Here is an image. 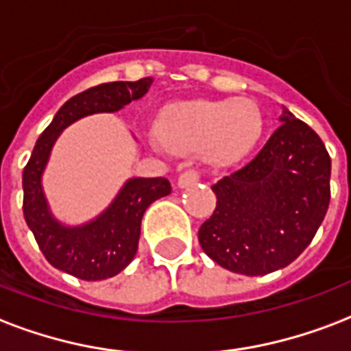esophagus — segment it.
<instances>
[{"label":"esophagus","mask_w":351,"mask_h":351,"mask_svg":"<svg viewBox=\"0 0 351 351\" xmlns=\"http://www.w3.org/2000/svg\"><path fill=\"white\" fill-rule=\"evenodd\" d=\"M199 180H200L199 171L187 169L178 176V182H176V184H178V187H187V186H191V184H197Z\"/></svg>","instance_id":"esophagus-1"}]
</instances>
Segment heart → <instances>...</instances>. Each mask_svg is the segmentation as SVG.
Listing matches in <instances>:
<instances>
[{
  "instance_id": "obj_1",
  "label": "heart",
  "mask_w": 351,
  "mask_h": 351,
  "mask_svg": "<svg viewBox=\"0 0 351 351\" xmlns=\"http://www.w3.org/2000/svg\"><path fill=\"white\" fill-rule=\"evenodd\" d=\"M158 132L173 151H204L211 162L230 164L256 145L261 116L248 99L184 101L162 112Z\"/></svg>"
}]
</instances>
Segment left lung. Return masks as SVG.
<instances>
[{
    "label": "left lung",
    "instance_id": "8db88e82",
    "mask_svg": "<svg viewBox=\"0 0 351 351\" xmlns=\"http://www.w3.org/2000/svg\"><path fill=\"white\" fill-rule=\"evenodd\" d=\"M280 121L252 162L211 186L217 206L199 230L202 250L223 269L245 276L293 263L330 206L326 145L285 106Z\"/></svg>",
    "mask_w": 351,
    "mask_h": 351
}]
</instances>
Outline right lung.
Listing matches in <instances>:
<instances>
[{
	"label": "right lung",
	"instance_id": "add662e5",
	"mask_svg": "<svg viewBox=\"0 0 351 351\" xmlns=\"http://www.w3.org/2000/svg\"><path fill=\"white\" fill-rule=\"evenodd\" d=\"M152 77L136 82H104L66 101L36 141L23 169V217L40 250L55 269L86 282L119 274L136 256L141 217L154 200L171 193L167 178H128L106 210L80 226H66L51 213L42 175L51 149L66 127L80 117L117 112L149 92Z\"/></svg>",
	"mask_w": 351,
	"mask_h": 351
}]
</instances>
